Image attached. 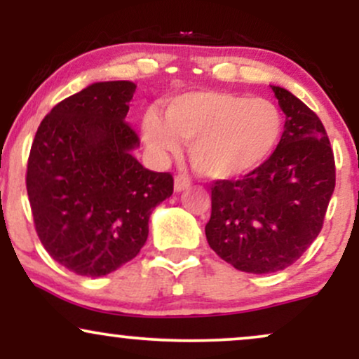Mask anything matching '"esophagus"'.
Segmentation results:
<instances>
[{"label":"esophagus","mask_w":359,"mask_h":359,"mask_svg":"<svg viewBox=\"0 0 359 359\" xmlns=\"http://www.w3.org/2000/svg\"><path fill=\"white\" fill-rule=\"evenodd\" d=\"M189 185H191V177L189 175H177L175 177V182H174L175 192L184 191V189H187Z\"/></svg>","instance_id":"esophagus-1"}]
</instances>
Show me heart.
Here are the masks:
<instances>
[{"mask_svg": "<svg viewBox=\"0 0 359 359\" xmlns=\"http://www.w3.org/2000/svg\"><path fill=\"white\" fill-rule=\"evenodd\" d=\"M283 131L282 113L263 97L196 90L168 101L163 118L148 113L143 137L158 155L189 143L192 165L211 179H234L269 160Z\"/></svg>", "mask_w": 359, "mask_h": 359, "instance_id": "b5f03b06", "label": "heart"}]
</instances>
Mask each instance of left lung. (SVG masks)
Returning <instances> with one entry per match:
<instances>
[{
    "label": "left lung",
    "mask_w": 359,
    "mask_h": 359,
    "mask_svg": "<svg viewBox=\"0 0 359 359\" xmlns=\"http://www.w3.org/2000/svg\"><path fill=\"white\" fill-rule=\"evenodd\" d=\"M285 130L266 162L243 179L211 187L209 246L236 270L271 273L290 266L324 224L336 185L334 154L324 125L287 89L271 86Z\"/></svg>",
    "instance_id": "1"
}]
</instances>
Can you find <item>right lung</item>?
Segmentation results:
<instances>
[{"label": "right lung", "mask_w": 359, "mask_h": 359, "mask_svg": "<svg viewBox=\"0 0 359 359\" xmlns=\"http://www.w3.org/2000/svg\"><path fill=\"white\" fill-rule=\"evenodd\" d=\"M137 86L94 82L40 123L27 165L36 234L48 255L84 277H102L140 253L150 214L174 192L168 172L131 155L140 145L125 121Z\"/></svg>", "instance_id": "obj_1"}]
</instances>
